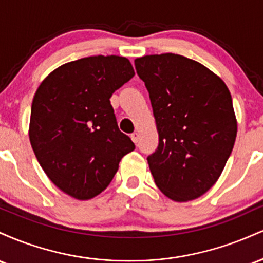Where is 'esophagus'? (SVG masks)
<instances>
[{
  "label": "esophagus",
  "mask_w": 263,
  "mask_h": 263,
  "mask_svg": "<svg viewBox=\"0 0 263 263\" xmlns=\"http://www.w3.org/2000/svg\"><path fill=\"white\" fill-rule=\"evenodd\" d=\"M131 138L135 143H138V141H140V134H138V132H134V134L131 135Z\"/></svg>",
  "instance_id": "obj_1"
}]
</instances>
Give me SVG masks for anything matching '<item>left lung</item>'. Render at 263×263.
<instances>
[{
  "instance_id": "1",
  "label": "left lung",
  "mask_w": 263,
  "mask_h": 263,
  "mask_svg": "<svg viewBox=\"0 0 263 263\" xmlns=\"http://www.w3.org/2000/svg\"><path fill=\"white\" fill-rule=\"evenodd\" d=\"M148 90L159 143L147 157L161 192L174 201L206 193L234 148L237 122L231 93L203 64L173 53L135 60Z\"/></svg>"
}]
</instances>
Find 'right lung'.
<instances>
[{
    "instance_id": "right-lung-1",
    "label": "right lung",
    "mask_w": 263,
    "mask_h": 263,
    "mask_svg": "<svg viewBox=\"0 0 263 263\" xmlns=\"http://www.w3.org/2000/svg\"><path fill=\"white\" fill-rule=\"evenodd\" d=\"M135 75L128 59L96 55L66 63L39 85L29 140L60 190L79 200L100 194L135 143L117 126L110 98Z\"/></svg>"
}]
</instances>
